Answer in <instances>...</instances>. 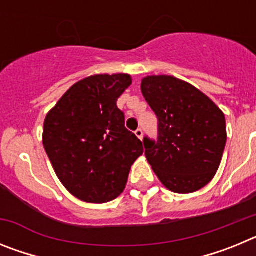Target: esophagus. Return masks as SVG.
<instances>
[{"mask_svg": "<svg viewBox=\"0 0 256 256\" xmlns=\"http://www.w3.org/2000/svg\"><path fill=\"white\" fill-rule=\"evenodd\" d=\"M134 134L137 136V137H138L140 140H142V136H144V132H142L141 128H138V130H134Z\"/></svg>", "mask_w": 256, "mask_h": 256, "instance_id": "34e87169", "label": "esophagus"}]
</instances>
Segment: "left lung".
Returning a JSON list of instances; mask_svg holds the SVG:
<instances>
[{
	"instance_id": "8db88e82",
	"label": "left lung",
	"mask_w": 256,
	"mask_h": 256,
	"mask_svg": "<svg viewBox=\"0 0 256 256\" xmlns=\"http://www.w3.org/2000/svg\"><path fill=\"white\" fill-rule=\"evenodd\" d=\"M141 90L158 118V140L144 137V144L160 182L177 194L206 186L227 142L224 114L198 88L174 76H148Z\"/></svg>"
}]
</instances>
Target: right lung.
Returning <instances> with one entry per match:
<instances>
[{
  "label": "right lung",
  "mask_w": 256,
  "mask_h": 256,
  "mask_svg": "<svg viewBox=\"0 0 256 256\" xmlns=\"http://www.w3.org/2000/svg\"><path fill=\"white\" fill-rule=\"evenodd\" d=\"M128 74L94 76L76 83L47 114L44 146L58 180L76 198L102 204L126 188L144 146L124 126L116 101Z\"/></svg>",
  "instance_id": "right-lung-1"
}]
</instances>
